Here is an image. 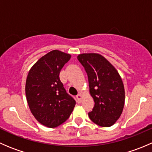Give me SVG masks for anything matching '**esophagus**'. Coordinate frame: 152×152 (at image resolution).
I'll use <instances>...</instances> for the list:
<instances>
[{"instance_id":"esophagus-1","label":"esophagus","mask_w":152,"mask_h":152,"mask_svg":"<svg viewBox=\"0 0 152 152\" xmlns=\"http://www.w3.org/2000/svg\"><path fill=\"white\" fill-rule=\"evenodd\" d=\"M76 99H77L78 103H81L82 102V95L81 93H79V94L76 96Z\"/></svg>"}]
</instances>
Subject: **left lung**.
Returning <instances> with one entry per match:
<instances>
[{
  "label": "left lung",
  "mask_w": 152,
  "mask_h": 152,
  "mask_svg": "<svg viewBox=\"0 0 152 152\" xmlns=\"http://www.w3.org/2000/svg\"><path fill=\"white\" fill-rule=\"evenodd\" d=\"M77 59L87 72L90 94L95 102L89 118L100 126H111L118 120L124 107L125 90L121 77L99 53H82Z\"/></svg>",
  "instance_id": "obj_1"
}]
</instances>
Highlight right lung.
<instances>
[{"label":"right lung","mask_w":152,"mask_h":152,"mask_svg":"<svg viewBox=\"0 0 152 152\" xmlns=\"http://www.w3.org/2000/svg\"><path fill=\"white\" fill-rule=\"evenodd\" d=\"M71 55L53 50L40 58L29 70L26 82L28 104L39 123L54 128L65 121L76 102L59 79V73Z\"/></svg>","instance_id":"right-lung-1"}]
</instances>
